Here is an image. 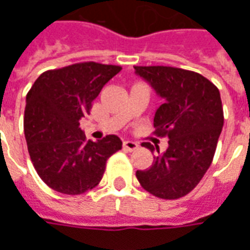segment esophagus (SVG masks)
Segmentation results:
<instances>
[{
  "instance_id": "obj_1",
  "label": "esophagus",
  "mask_w": 250,
  "mask_h": 250,
  "mask_svg": "<svg viewBox=\"0 0 250 250\" xmlns=\"http://www.w3.org/2000/svg\"><path fill=\"white\" fill-rule=\"evenodd\" d=\"M123 147H125V150H128V151H134V150L138 148V143L132 141H125L123 142Z\"/></svg>"
}]
</instances>
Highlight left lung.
I'll return each mask as SVG.
<instances>
[{
	"label": "left lung",
	"mask_w": 250,
	"mask_h": 250,
	"mask_svg": "<svg viewBox=\"0 0 250 250\" xmlns=\"http://www.w3.org/2000/svg\"><path fill=\"white\" fill-rule=\"evenodd\" d=\"M155 92L165 99L154 116V134L167 136L168 147L154 157L136 178L148 193L177 199L193 190L211 165L224 125L220 91L197 72L174 66H134ZM142 146L155 150L148 142Z\"/></svg>",
	"instance_id": "left-lung-1"
}]
</instances>
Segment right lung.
Instances as JSON below:
<instances>
[{"label": "right lung", "mask_w": 250, "mask_h": 250, "mask_svg": "<svg viewBox=\"0 0 250 250\" xmlns=\"http://www.w3.org/2000/svg\"><path fill=\"white\" fill-rule=\"evenodd\" d=\"M122 66L77 62L41 73L26 95L24 131L36 171L59 193H85L103 178L105 163L122 148L119 136L87 141L80 120Z\"/></svg>", "instance_id": "obj_1"}]
</instances>
